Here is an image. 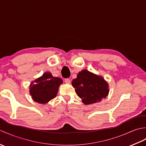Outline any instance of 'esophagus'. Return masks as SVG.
I'll use <instances>...</instances> for the list:
<instances>
[{
  "mask_svg": "<svg viewBox=\"0 0 146 146\" xmlns=\"http://www.w3.org/2000/svg\"><path fill=\"white\" fill-rule=\"evenodd\" d=\"M64 82L66 83H67V84H70V83H71V81H70V79L66 78V79L64 80Z\"/></svg>",
  "mask_w": 146,
  "mask_h": 146,
  "instance_id": "esophagus-1",
  "label": "esophagus"
}]
</instances>
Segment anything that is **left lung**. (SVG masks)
<instances>
[{"mask_svg":"<svg viewBox=\"0 0 146 146\" xmlns=\"http://www.w3.org/2000/svg\"><path fill=\"white\" fill-rule=\"evenodd\" d=\"M77 95L85 105L101 102L109 93L107 82L102 76L83 70L71 83Z\"/></svg>","mask_w":146,"mask_h":146,"instance_id":"left-lung-1","label":"left lung"}]
</instances>
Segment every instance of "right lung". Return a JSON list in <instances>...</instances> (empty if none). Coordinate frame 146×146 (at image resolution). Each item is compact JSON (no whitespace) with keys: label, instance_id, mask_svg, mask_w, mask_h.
<instances>
[{"label":"right lung","instance_id":"obj_1","mask_svg":"<svg viewBox=\"0 0 146 146\" xmlns=\"http://www.w3.org/2000/svg\"><path fill=\"white\" fill-rule=\"evenodd\" d=\"M63 80L54 77L50 72L43 75L31 83L29 94L33 100L37 103L45 104L56 97L59 87Z\"/></svg>","mask_w":146,"mask_h":146}]
</instances>
